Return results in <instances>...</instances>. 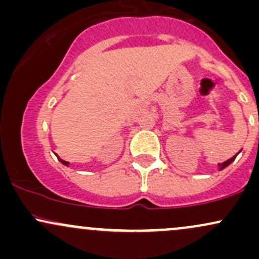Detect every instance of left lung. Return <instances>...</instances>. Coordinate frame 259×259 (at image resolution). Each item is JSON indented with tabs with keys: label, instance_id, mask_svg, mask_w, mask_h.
Returning a JSON list of instances; mask_svg holds the SVG:
<instances>
[{
	"label": "left lung",
	"instance_id": "1",
	"mask_svg": "<svg viewBox=\"0 0 259 259\" xmlns=\"http://www.w3.org/2000/svg\"><path fill=\"white\" fill-rule=\"evenodd\" d=\"M236 156H237V154H235V156L234 157H231V158L230 159H228V160H225V162H223V163H219V170H222V169H224V168H227L228 167V165L229 164H230V163L231 162H234V160H235V158H236Z\"/></svg>",
	"mask_w": 259,
	"mask_h": 259
}]
</instances>
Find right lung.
I'll use <instances>...</instances> for the list:
<instances>
[{
  "label": "right lung",
  "mask_w": 259,
  "mask_h": 259,
  "mask_svg": "<svg viewBox=\"0 0 259 259\" xmlns=\"http://www.w3.org/2000/svg\"><path fill=\"white\" fill-rule=\"evenodd\" d=\"M58 160H59V162L62 163V164L67 165V167H68V164H69V162H67V160H63V159H61V158H59V157H58Z\"/></svg>",
  "instance_id": "add662e5"
}]
</instances>
